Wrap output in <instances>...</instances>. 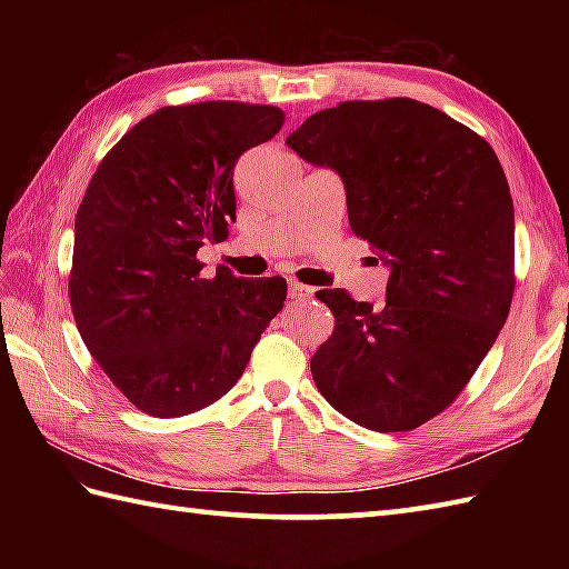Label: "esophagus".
Wrapping results in <instances>:
<instances>
[{"label":"esophagus","mask_w":569,"mask_h":569,"mask_svg":"<svg viewBox=\"0 0 569 569\" xmlns=\"http://www.w3.org/2000/svg\"><path fill=\"white\" fill-rule=\"evenodd\" d=\"M312 288H308V286H303V283H298V281H291L288 283V298L291 300H310L312 298Z\"/></svg>","instance_id":"1"}]
</instances>
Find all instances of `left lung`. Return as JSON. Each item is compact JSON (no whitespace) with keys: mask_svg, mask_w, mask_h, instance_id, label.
<instances>
[{"mask_svg":"<svg viewBox=\"0 0 569 569\" xmlns=\"http://www.w3.org/2000/svg\"><path fill=\"white\" fill-rule=\"evenodd\" d=\"M286 143L342 178L349 227L391 271L381 308L316 293L335 332L312 379L357 426L413 430L455 401L509 318V180L485 139L408 98L330 107Z\"/></svg>","mask_w":569,"mask_h":569,"instance_id":"1","label":"left lung"}]
</instances>
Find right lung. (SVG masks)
Wrapping results in <instances>:
<instances>
[{
	"label": "right lung",
	"mask_w": 569,
	"mask_h": 569,
	"mask_svg": "<svg viewBox=\"0 0 569 569\" xmlns=\"http://www.w3.org/2000/svg\"><path fill=\"white\" fill-rule=\"evenodd\" d=\"M283 127L269 104L163 107L94 171L76 217L70 306L94 361L139 410L178 418L222 398L281 312L283 278L202 273L234 220V166Z\"/></svg>",
	"instance_id": "1"
}]
</instances>
